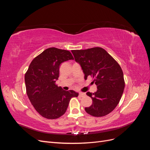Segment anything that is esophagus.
<instances>
[{
  "mask_svg": "<svg viewBox=\"0 0 150 150\" xmlns=\"http://www.w3.org/2000/svg\"><path fill=\"white\" fill-rule=\"evenodd\" d=\"M86 96V94L83 93H79V96L80 97H84Z\"/></svg>",
  "mask_w": 150,
  "mask_h": 150,
  "instance_id": "34e87169",
  "label": "esophagus"
}]
</instances>
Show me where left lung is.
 <instances>
[{
  "label": "left lung",
  "instance_id": "obj_1",
  "mask_svg": "<svg viewBox=\"0 0 150 150\" xmlns=\"http://www.w3.org/2000/svg\"><path fill=\"white\" fill-rule=\"evenodd\" d=\"M71 52L76 62L82 68L84 79L91 76L93 82L97 86L96 92L86 93L92 98L93 104L85 108V111L96 117L108 115L119 103L125 89L123 72L120 66L101 47Z\"/></svg>",
  "mask_w": 150,
  "mask_h": 150
}]
</instances>
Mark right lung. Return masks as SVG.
I'll use <instances>...</instances> for the list:
<instances>
[{
	"label": "right lung",
	"mask_w": 150,
	"mask_h": 150,
	"mask_svg": "<svg viewBox=\"0 0 150 150\" xmlns=\"http://www.w3.org/2000/svg\"><path fill=\"white\" fill-rule=\"evenodd\" d=\"M74 59L71 53L48 48L35 57L25 74L26 92L35 110L47 119H56L66 112L70 99L78 97L73 90L64 91L56 85L62 62Z\"/></svg>",
	"instance_id": "1"
}]
</instances>
